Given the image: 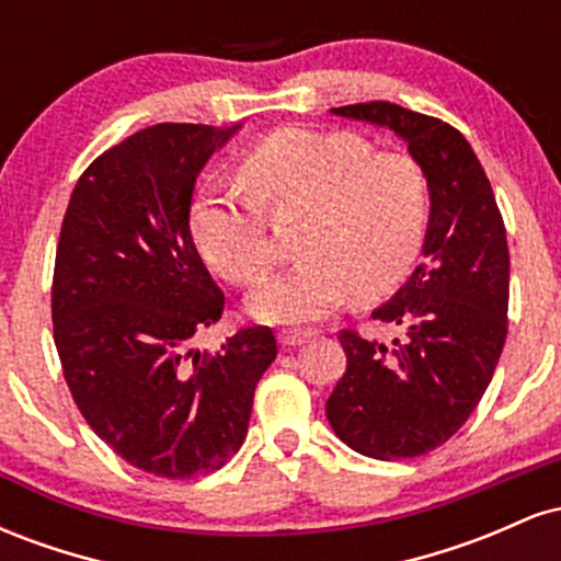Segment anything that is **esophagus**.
<instances>
[{
  "instance_id": "34e87169",
  "label": "esophagus",
  "mask_w": 561,
  "mask_h": 561,
  "mask_svg": "<svg viewBox=\"0 0 561 561\" xmlns=\"http://www.w3.org/2000/svg\"><path fill=\"white\" fill-rule=\"evenodd\" d=\"M308 337H311V332H306V330H282L279 332V343L285 347H298L306 343Z\"/></svg>"
}]
</instances>
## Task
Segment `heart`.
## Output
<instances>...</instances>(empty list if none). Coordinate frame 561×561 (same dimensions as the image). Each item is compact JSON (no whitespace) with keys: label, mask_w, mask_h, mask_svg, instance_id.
I'll use <instances>...</instances> for the list:
<instances>
[{"label":"heart","mask_w":561,"mask_h":561,"mask_svg":"<svg viewBox=\"0 0 561 561\" xmlns=\"http://www.w3.org/2000/svg\"><path fill=\"white\" fill-rule=\"evenodd\" d=\"M250 192H208L192 208V234L205 263L231 285L253 287L276 263L263 205L302 210L298 253L287 274L250 298L268 324H306L353 289L377 298L414 266L430 224V182L409 152H375L347 131L279 128L242 156Z\"/></svg>","instance_id":"b5f03b06"}]
</instances>
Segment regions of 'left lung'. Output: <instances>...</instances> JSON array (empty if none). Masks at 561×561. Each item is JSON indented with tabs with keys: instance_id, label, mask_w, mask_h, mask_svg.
<instances>
[{
	"instance_id": "1",
	"label": "left lung",
	"mask_w": 561,
	"mask_h": 561,
	"mask_svg": "<svg viewBox=\"0 0 561 561\" xmlns=\"http://www.w3.org/2000/svg\"><path fill=\"white\" fill-rule=\"evenodd\" d=\"M390 128L430 182L424 263L371 319L392 345L340 332L347 366L327 401L334 435L371 459H414L448 440L491 385L506 340L508 248L491 182L454 126L392 102L332 107Z\"/></svg>"
}]
</instances>
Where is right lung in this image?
I'll list each match as a JSON object with an SVG mask.
<instances>
[{"mask_svg": "<svg viewBox=\"0 0 561 561\" xmlns=\"http://www.w3.org/2000/svg\"><path fill=\"white\" fill-rule=\"evenodd\" d=\"M240 124H158L102 152L70 195L53 324L83 420L121 459L184 480L221 469L248 435L276 358L268 327L192 347L224 313L190 231L195 182Z\"/></svg>", "mask_w": 561, "mask_h": 561, "instance_id": "1", "label": "right lung"}]
</instances>
